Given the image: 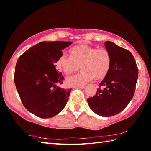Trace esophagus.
<instances>
[{"instance_id":"obj_1","label":"esophagus","mask_w":151,"mask_h":151,"mask_svg":"<svg viewBox=\"0 0 151 151\" xmlns=\"http://www.w3.org/2000/svg\"><path fill=\"white\" fill-rule=\"evenodd\" d=\"M85 87H86V86L85 85H83V86H78V87H76L77 88H85Z\"/></svg>"}]
</instances>
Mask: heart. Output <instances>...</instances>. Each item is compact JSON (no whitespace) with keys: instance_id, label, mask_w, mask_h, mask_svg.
<instances>
[{"instance_id":"obj_1","label":"heart","mask_w":151,"mask_h":151,"mask_svg":"<svg viewBox=\"0 0 151 151\" xmlns=\"http://www.w3.org/2000/svg\"><path fill=\"white\" fill-rule=\"evenodd\" d=\"M70 53L71 55L62 54L56 62L58 68L66 75H70L81 66L80 73L67 78L69 86H83L93 77L104 78L110 70L112 57L107 49L78 45L71 48Z\"/></svg>"}]
</instances>
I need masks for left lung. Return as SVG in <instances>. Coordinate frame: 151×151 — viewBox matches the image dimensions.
Segmentation results:
<instances>
[{"label":"left lung","instance_id":"8db88e82","mask_svg":"<svg viewBox=\"0 0 151 151\" xmlns=\"http://www.w3.org/2000/svg\"><path fill=\"white\" fill-rule=\"evenodd\" d=\"M104 44L112 57L110 69L100 82L96 94L88 98V103L96 114L109 117L120 113L132 100L138 69L129 51L111 41H106ZM101 86L104 89H101Z\"/></svg>","mask_w":151,"mask_h":151}]
</instances>
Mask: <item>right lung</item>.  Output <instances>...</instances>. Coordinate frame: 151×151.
Returning <instances> with one entry per match:
<instances>
[{
    "label": "right lung",
    "mask_w": 151,
    "mask_h": 151,
    "mask_svg": "<svg viewBox=\"0 0 151 151\" xmlns=\"http://www.w3.org/2000/svg\"><path fill=\"white\" fill-rule=\"evenodd\" d=\"M70 41H43L32 47L19 57L14 70V83L26 109L37 116L53 117L68 102L71 89H63L61 73L55 64L71 45Z\"/></svg>",
    "instance_id": "obj_1"
}]
</instances>
